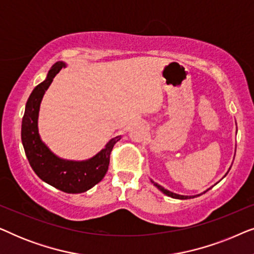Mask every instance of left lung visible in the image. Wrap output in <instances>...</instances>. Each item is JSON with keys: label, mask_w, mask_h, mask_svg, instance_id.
<instances>
[{"label": "left lung", "mask_w": 254, "mask_h": 254, "mask_svg": "<svg viewBox=\"0 0 254 254\" xmlns=\"http://www.w3.org/2000/svg\"><path fill=\"white\" fill-rule=\"evenodd\" d=\"M234 158H235V157H234ZM229 171H230V168H229V170H228V172H229ZM228 172H227V173H225V175H224V177L228 175ZM150 182H151L152 184H154V186H156V187H157V189H158L159 190H161V192H162V193H164V194H165V195H168V196H171V197H173V199H179V200L193 199V197H196V196H199V195H201V194L206 193V192H207V190H209L211 189V187H213V186H211V187H209V189H207L206 190H203V192H202V193H200V194H196V195H180V194L173 193V192H171V190H166V189H164V187H163V186H161V185H158V184H157V183L152 182V180H151V179H150ZM216 184H217V183H216Z\"/></svg>", "instance_id": "obj_1"}]
</instances>
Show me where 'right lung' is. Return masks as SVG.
Wrapping results in <instances>:
<instances>
[{
  "instance_id": "1",
  "label": "right lung",
  "mask_w": 254,
  "mask_h": 254,
  "mask_svg": "<svg viewBox=\"0 0 254 254\" xmlns=\"http://www.w3.org/2000/svg\"><path fill=\"white\" fill-rule=\"evenodd\" d=\"M65 67L67 64L64 61L52 65L45 81L38 84L30 95L22 120V142L31 168L43 182L62 192L77 194L92 189L105 177L111 151L121 135L111 138L102 150L83 161L59 157L41 140L38 127L41 100L53 78Z\"/></svg>"
}]
</instances>
